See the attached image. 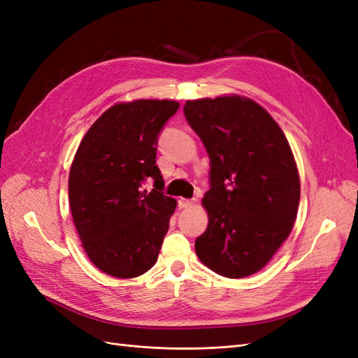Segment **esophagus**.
<instances>
[{
  "label": "esophagus",
  "mask_w": 358,
  "mask_h": 358,
  "mask_svg": "<svg viewBox=\"0 0 358 358\" xmlns=\"http://www.w3.org/2000/svg\"><path fill=\"white\" fill-rule=\"evenodd\" d=\"M196 203V200H191V199H179L178 200V206L179 209H187V208H191V206Z\"/></svg>",
  "instance_id": "esophagus-1"
}]
</instances>
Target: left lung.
Masks as SVG:
<instances>
[{
  "instance_id": "obj_1",
  "label": "left lung",
  "mask_w": 358,
  "mask_h": 358,
  "mask_svg": "<svg viewBox=\"0 0 358 358\" xmlns=\"http://www.w3.org/2000/svg\"><path fill=\"white\" fill-rule=\"evenodd\" d=\"M183 115L210 159L209 224L196 252L221 276L254 275L296 221L300 179L288 140L262 106L239 95L187 101Z\"/></svg>"
}]
</instances>
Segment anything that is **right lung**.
Here are the masks:
<instances>
[{
    "label": "right lung",
    "mask_w": 358,
    "mask_h": 358,
    "mask_svg": "<svg viewBox=\"0 0 358 358\" xmlns=\"http://www.w3.org/2000/svg\"><path fill=\"white\" fill-rule=\"evenodd\" d=\"M171 100H136L107 109L85 134L69 176L76 230L91 262L115 278H136L157 263L176 200L162 194L157 166ZM155 182L152 192L144 189Z\"/></svg>",
    "instance_id": "1"
}]
</instances>
